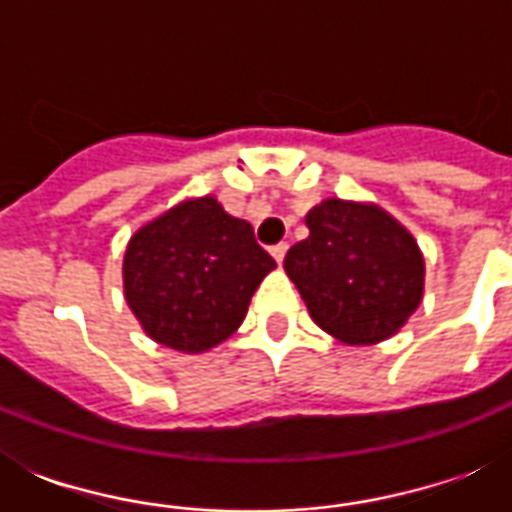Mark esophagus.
<instances>
[{
    "label": "esophagus",
    "mask_w": 512,
    "mask_h": 512,
    "mask_svg": "<svg viewBox=\"0 0 512 512\" xmlns=\"http://www.w3.org/2000/svg\"><path fill=\"white\" fill-rule=\"evenodd\" d=\"M287 249H289L287 241H279V244H273L271 255L276 257V263H281V260H284V255H287Z\"/></svg>",
    "instance_id": "34e87169"
}]
</instances>
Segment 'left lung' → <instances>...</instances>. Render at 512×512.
<instances>
[{"instance_id": "obj_1", "label": "left lung", "mask_w": 512, "mask_h": 512, "mask_svg": "<svg viewBox=\"0 0 512 512\" xmlns=\"http://www.w3.org/2000/svg\"><path fill=\"white\" fill-rule=\"evenodd\" d=\"M308 239L284 257L311 319L348 345L388 340L420 308L425 260L377 204L327 199L305 217Z\"/></svg>"}]
</instances>
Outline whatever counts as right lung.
Here are the masks:
<instances>
[{"instance_id":"1","label":"right lung","mask_w":512,"mask_h":512,"mask_svg":"<svg viewBox=\"0 0 512 512\" xmlns=\"http://www.w3.org/2000/svg\"><path fill=\"white\" fill-rule=\"evenodd\" d=\"M273 268L247 220L228 215L215 196L185 199L130 239L124 297L151 340L204 353L241 327Z\"/></svg>"}]
</instances>
